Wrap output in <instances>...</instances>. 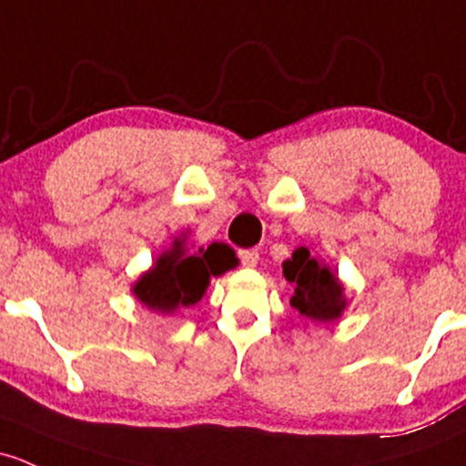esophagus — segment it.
<instances>
[{
	"label": "esophagus",
	"mask_w": 466,
	"mask_h": 466,
	"mask_svg": "<svg viewBox=\"0 0 466 466\" xmlns=\"http://www.w3.org/2000/svg\"><path fill=\"white\" fill-rule=\"evenodd\" d=\"M238 258L246 268H254L258 263V249H238Z\"/></svg>",
	"instance_id": "esophagus-1"
}]
</instances>
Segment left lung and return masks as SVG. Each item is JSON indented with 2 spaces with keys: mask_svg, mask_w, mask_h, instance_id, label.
<instances>
[{
  "mask_svg": "<svg viewBox=\"0 0 466 466\" xmlns=\"http://www.w3.org/2000/svg\"><path fill=\"white\" fill-rule=\"evenodd\" d=\"M283 274L295 286L290 306L312 321L339 319L346 308L344 286L326 263L310 257L308 248H297L283 263Z\"/></svg>",
  "mask_w": 466,
  "mask_h": 466,
  "instance_id": "obj_1",
  "label": "left lung"
}]
</instances>
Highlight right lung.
Here are the masks:
<instances>
[{
    "label": "right lung",
    "mask_w": 466,
    "mask_h": 466,
    "mask_svg": "<svg viewBox=\"0 0 466 466\" xmlns=\"http://www.w3.org/2000/svg\"><path fill=\"white\" fill-rule=\"evenodd\" d=\"M237 266L234 249L225 243H212L209 248L189 249L183 238L158 257L151 270L140 274L131 292L149 310L169 312L194 306L209 286V279Z\"/></svg>",
    "instance_id": "obj_1"
}]
</instances>
